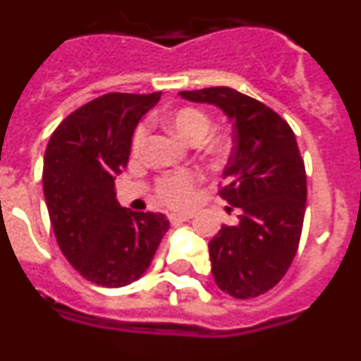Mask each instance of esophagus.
<instances>
[{"mask_svg":"<svg viewBox=\"0 0 361 361\" xmlns=\"http://www.w3.org/2000/svg\"><path fill=\"white\" fill-rule=\"evenodd\" d=\"M191 216L193 215H178V213H173V215H170V222L173 226H180V224H184V222H188Z\"/></svg>","mask_w":361,"mask_h":361,"instance_id":"obj_1","label":"esophagus"}]
</instances>
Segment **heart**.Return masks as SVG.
Wrapping results in <instances>:
<instances>
[{"label": "heart", "mask_w": 361, "mask_h": 361, "mask_svg": "<svg viewBox=\"0 0 361 361\" xmlns=\"http://www.w3.org/2000/svg\"><path fill=\"white\" fill-rule=\"evenodd\" d=\"M164 124L171 132L177 133L180 139L188 142H199L212 128V121H209L208 114H204L199 108L190 106L180 108V110L173 111L170 116H166ZM146 137H148V128H146L145 124L137 126L132 137L133 152L139 153L145 148ZM206 145L212 149H220L224 146V139L222 137H212V139H208ZM199 183L200 175L197 171H173V173H166L159 177L155 191H157V197L162 202L171 206V208L183 209L193 202Z\"/></svg>", "instance_id": "1"}]
</instances>
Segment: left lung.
<instances>
[{
	"label": "left lung",
	"instance_id": "left-lung-1",
	"mask_svg": "<svg viewBox=\"0 0 361 361\" xmlns=\"http://www.w3.org/2000/svg\"><path fill=\"white\" fill-rule=\"evenodd\" d=\"M180 97L215 104L233 121L219 195L238 209V222L209 242L216 286L240 300L264 295L288 273L304 226L307 180L295 133L276 111L228 86Z\"/></svg>",
	"mask_w": 361,
	"mask_h": 361
}]
</instances>
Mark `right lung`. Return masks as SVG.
I'll use <instances>...</instances> for the list:
<instances>
[{"label":"right lung","mask_w":361,"mask_h":361,"mask_svg":"<svg viewBox=\"0 0 361 361\" xmlns=\"http://www.w3.org/2000/svg\"><path fill=\"white\" fill-rule=\"evenodd\" d=\"M161 99L111 92L72 111L50 137L43 191L63 255L88 282L123 288L145 275L170 222L130 212L116 199L137 123Z\"/></svg>","instance_id":"1"}]
</instances>
